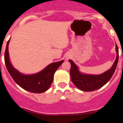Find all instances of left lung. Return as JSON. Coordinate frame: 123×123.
I'll use <instances>...</instances> for the list:
<instances>
[{"instance_id":"1","label":"left lung","mask_w":123,"mask_h":123,"mask_svg":"<svg viewBox=\"0 0 123 123\" xmlns=\"http://www.w3.org/2000/svg\"><path fill=\"white\" fill-rule=\"evenodd\" d=\"M117 55L115 61L109 69L99 74H90L81 73L72 60H69L71 64L70 78L74 85L81 91H92L99 89L109 81L115 73L118 61V49L116 44Z\"/></svg>"}]
</instances>
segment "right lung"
<instances>
[{"label": "right lung", "mask_w": 123, "mask_h": 123, "mask_svg": "<svg viewBox=\"0 0 123 123\" xmlns=\"http://www.w3.org/2000/svg\"><path fill=\"white\" fill-rule=\"evenodd\" d=\"M10 39L7 43L5 53L6 66L8 73L18 86L29 92L42 93L46 92L50 88L53 81L55 72L64 61L53 62L44 69L34 74H25L21 73L12 65L8 53V44Z\"/></svg>", "instance_id": "obj_1"}]
</instances>
